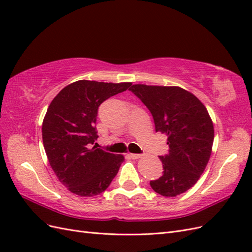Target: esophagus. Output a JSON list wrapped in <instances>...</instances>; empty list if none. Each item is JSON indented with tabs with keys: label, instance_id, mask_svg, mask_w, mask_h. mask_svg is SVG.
I'll return each mask as SVG.
<instances>
[{
	"label": "esophagus",
	"instance_id": "esophagus-1",
	"mask_svg": "<svg viewBox=\"0 0 252 252\" xmlns=\"http://www.w3.org/2000/svg\"><path fill=\"white\" fill-rule=\"evenodd\" d=\"M129 156H130V157H131V158H133V159L140 158H142V157H143V155H140V154H130Z\"/></svg>",
	"mask_w": 252,
	"mask_h": 252
}]
</instances>
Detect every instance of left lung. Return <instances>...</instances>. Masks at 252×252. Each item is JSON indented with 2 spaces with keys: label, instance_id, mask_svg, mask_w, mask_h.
I'll return each instance as SVG.
<instances>
[{
  "label": "left lung",
  "instance_id": "obj_1",
  "mask_svg": "<svg viewBox=\"0 0 252 252\" xmlns=\"http://www.w3.org/2000/svg\"><path fill=\"white\" fill-rule=\"evenodd\" d=\"M146 105L156 131L167 135L169 155L158 157L164 174L150 186L166 197L191 188L207 166L212 151L215 128L204 104L179 86L134 84L129 89Z\"/></svg>",
  "mask_w": 252,
  "mask_h": 252
}]
</instances>
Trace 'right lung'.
<instances>
[{
    "mask_svg": "<svg viewBox=\"0 0 252 252\" xmlns=\"http://www.w3.org/2000/svg\"><path fill=\"white\" fill-rule=\"evenodd\" d=\"M130 86V82L80 80L51 101L42 124L43 144L52 170L70 192L97 195L117 175L124 156L93 146L97 139L95 122L98 106Z\"/></svg>",
    "mask_w": 252,
    "mask_h": 252,
    "instance_id": "obj_1",
    "label": "right lung"
}]
</instances>
